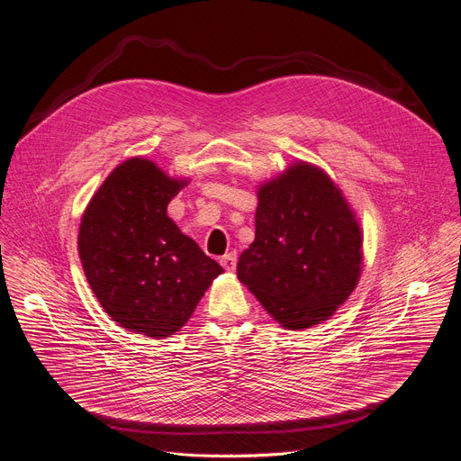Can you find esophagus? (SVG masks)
Returning <instances> with one entry per match:
<instances>
[{"label": "esophagus", "mask_w": 461, "mask_h": 461, "mask_svg": "<svg viewBox=\"0 0 461 461\" xmlns=\"http://www.w3.org/2000/svg\"><path fill=\"white\" fill-rule=\"evenodd\" d=\"M221 265H222L228 272H233L235 267H237V251L226 253V255L221 258Z\"/></svg>", "instance_id": "34e87169"}]
</instances>
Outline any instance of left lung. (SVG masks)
I'll return each mask as SVG.
<instances>
[{
	"label": "left lung",
	"instance_id": "8db88e82",
	"mask_svg": "<svg viewBox=\"0 0 461 461\" xmlns=\"http://www.w3.org/2000/svg\"><path fill=\"white\" fill-rule=\"evenodd\" d=\"M361 272V231L321 169L295 164L258 189L255 240L237 277L290 330L330 317Z\"/></svg>",
	"mask_w": 461,
	"mask_h": 461
}]
</instances>
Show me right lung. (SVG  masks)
<instances>
[{
    "mask_svg": "<svg viewBox=\"0 0 461 461\" xmlns=\"http://www.w3.org/2000/svg\"><path fill=\"white\" fill-rule=\"evenodd\" d=\"M185 182L153 162L120 164L91 199L78 251L91 290L120 326L153 339L173 336L222 267L167 217Z\"/></svg>",
    "mask_w": 461,
    "mask_h": 461,
    "instance_id": "1",
    "label": "right lung"
}]
</instances>
